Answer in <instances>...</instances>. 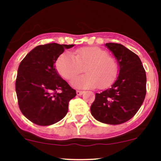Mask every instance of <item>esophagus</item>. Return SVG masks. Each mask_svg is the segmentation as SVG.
I'll return each instance as SVG.
<instances>
[{"label":"esophagus","instance_id":"obj_1","mask_svg":"<svg viewBox=\"0 0 161 161\" xmlns=\"http://www.w3.org/2000/svg\"><path fill=\"white\" fill-rule=\"evenodd\" d=\"M83 92H82V91H76V95H82V94H83Z\"/></svg>","mask_w":161,"mask_h":161}]
</instances>
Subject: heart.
I'll list each match as a JSON object with an SVG mask.
<instances>
[{"instance_id":"heart-1","label":"heart","mask_w":161,"mask_h":161,"mask_svg":"<svg viewBox=\"0 0 161 161\" xmlns=\"http://www.w3.org/2000/svg\"><path fill=\"white\" fill-rule=\"evenodd\" d=\"M85 68L86 75L74 78L72 85L77 88H104L112 83L117 73V65L112 57L98 47H86L75 51V56L65 52L56 62L59 74L72 79Z\"/></svg>"}]
</instances>
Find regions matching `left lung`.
I'll return each mask as SVG.
<instances>
[{
	"label": "left lung",
	"mask_w": 161,
	"mask_h": 161,
	"mask_svg": "<svg viewBox=\"0 0 161 161\" xmlns=\"http://www.w3.org/2000/svg\"><path fill=\"white\" fill-rule=\"evenodd\" d=\"M119 64V75L110 88L95 94L92 115L101 123L118 125L127 122L141 108L146 95V73L138 55L125 46L105 44Z\"/></svg>",
	"instance_id": "obj_1"
}]
</instances>
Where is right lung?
Segmentation results:
<instances>
[{"label":"right lung","mask_w":161,"mask_h":161,"mask_svg":"<svg viewBox=\"0 0 161 161\" xmlns=\"http://www.w3.org/2000/svg\"><path fill=\"white\" fill-rule=\"evenodd\" d=\"M74 45L57 43L37 46L20 63L16 92L22 114L38 125L54 124L66 115L69 101L76 95L55 69L64 49Z\"/></svg>","instance_id":"1"}]
</instances>
